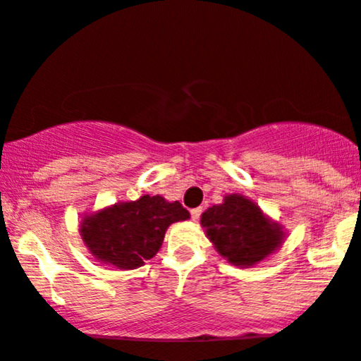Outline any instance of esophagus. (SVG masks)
I'll return each instance as SVG.
<instances>
[{"instance_id":"obj_1","label":"esophagus","mask_w":361,"mask_h":361,"mask_svg":"<svg viewBox=\"0 0 361 361\" xmlns=\"http://www.w3.org/2000/svg\"><path fill=\"white\" fill-rule=\"evenodd\" d=\"M190 214H192V219L193 221H199L200 219V214H202V209L200 207L192 209V211H190Z\"/></svg>"}]
</instances>
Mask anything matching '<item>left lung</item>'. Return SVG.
<instances>
[{"label": "left lung", "instance_id": "obj_1", "mask_svg": "<svg viewBox=\"0 0 361 361\" xmlns=\"http://www.w3.org/2000/svg\"><path fill=\"white\" fill-rule=\"evenodd\" d=\"M200 224L216 250L238 267L262 262L284 241L283 228L272 223L255 202L238 193L226 195L223 204L209 207Z\"/></svg>", "mask_w": 361, "mask_h": 361}]
</instances>
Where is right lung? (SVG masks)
Wrapping results in <instances>:
<instances>
[{"label":"right lung","mask_w":361,"mask_h":361,"mask_svg":"<svg viewBox=\"0 0 361 361\" xmlns=\"http://www.w3.org/2000/svg\"><path fill=\"white\" fill-rule=\"evenodd\" d=\"M188 217L190 212L180 202L144 195L85 216L80 235L99 262L137 269L159 252L169 224Z\"/></svg>","instance_id":"right-lung-1"}]
</instances>
